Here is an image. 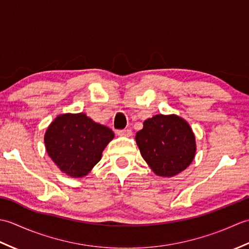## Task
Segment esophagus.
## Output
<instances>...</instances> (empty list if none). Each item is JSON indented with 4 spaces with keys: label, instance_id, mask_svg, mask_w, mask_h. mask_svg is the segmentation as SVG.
Segmentation results:
<instances>
[{
    "label": "esophagus",
    "instance_id": "obj_1",
    "mask_svg": "<svg viewBox=\"0 0 249 249\" xmlns=\"http://www.w3.org/2000/svg\"><path fill=\"white\" fill-rule=\"evenodd\" d=\"M118 135L122 136V137H130L131 135H133V131H131V129H129V128L122 129V130L118 131Z\"/></svg>",
    "mask_w": 249,
    "mask_h": 249
}]
</instances>
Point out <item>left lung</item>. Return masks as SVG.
Returning <instances> with one entry per match:
<instances>
[{
	"label": "left lung",
	"mask_w": 249,
	"mask_h": 249,
	"mask_svg": "<svg viewBox=\"0 0 249 249\" xmlns=\"http://www.w3.org/2000/svg\"><path fill=\"white\" fill-rule=\"evenodd\" d=\"M143 160L155 174L171 178L186 169L196 155V138L184 119L176 114H156L143 122L136 134Z\"/></svg>",
	"instance_id": "obj_1"
}]
</instances>
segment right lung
Here are the masks:
<instances>
[{
  "instance_id": "add662e5",
  "label": "right lung",
  "mask_w": 249,
  "mask_h": 249,
  "mask_svg": "<svg viewBox=\"0 0 249 249\" xmlns=\"http://www.w3.org/2000/svg\"><path fill=\"white\" fill-rule=\"evenodd\" d=\"M113 138L112 130L95 123L87 114L65 113L48 126L44 140L47 153L62 172L82 178L100 160Z\"/></svg>"
}]
</instances>
